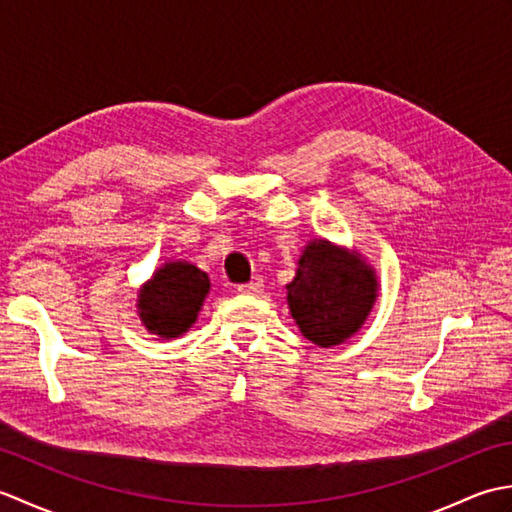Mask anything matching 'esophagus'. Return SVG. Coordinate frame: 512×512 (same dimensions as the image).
Returning a JSON list of instances; mask_svg holds the SVG:
<instances>
[{
	"mask_svg": "<svg viewBox=\"0 0 512 512\" xmlns=\"http://www.w3.org/2000/svg\"><path fill=\"white\" fill-rule=\"evenodd\" d=\"M237 290L242 292V295H259V292L264 290V279L262 277H255L253 281H248V284L237 286Z\"/></svg>",
	"mask_w": 512,
	"mask_h": 512,
	"instance_id": "esophagus-1",
	"label": "esophagus"
}]
</instances>
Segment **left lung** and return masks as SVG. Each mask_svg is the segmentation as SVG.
<instances>
[{"mask_svg":"<svg viewBox=\"0 0 512 512\" xmlns=\"http://www.w3.org/2000/svg\"><path fill=\"white\" fill-rule=\"evenodd\" d=\"M376 288L374 270L361 255L319 239L299 257L297 277L288 284V306L308 341L332 347L365 323Z\"/></svg>","mask_w":512,"mask_h":512,"instance_id":"8db88e82","label":"left lung"}]
</instances>
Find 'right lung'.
<instances>
[{"label": "right lung", "instance_id": "add662e5", "mask_svg": "<svg viewBox=\"0 0 512 512\" xmlns=\"http://www.w3.org/2000/svg\"><path fill=\"white\" fill-rule=\"evenodd\" d=\"M209 288V275L193 264H165L140 290V319L149 332L176 339L198 319Z\"/></svg>", "mask_w": 512, "mask_h": 512}]
</instances>
